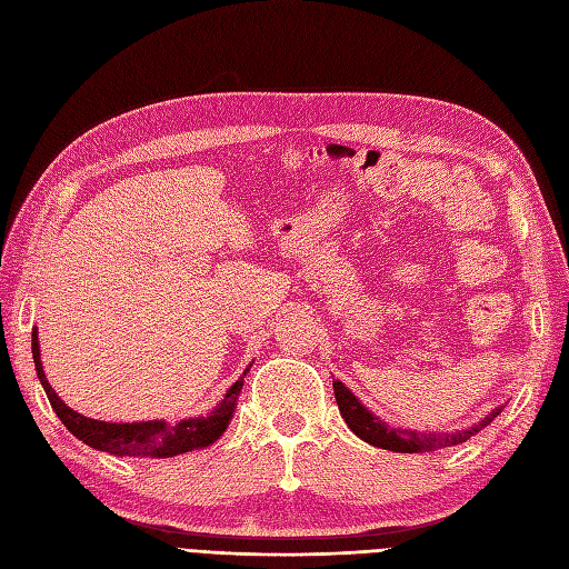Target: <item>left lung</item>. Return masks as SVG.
Segmentation results:
<instances>
[{"instance_id":"left-lung-1","label":"left lung","mask_w":569,"mask_h":569,"mask_svg":"<svg viewBox=\"0 0 569 569\" xmlns=\"http://www.w3.org/2000/svg\"><path fill=\"white\" fill-rule=\"evenodd\" d=\"M335 396H337V406L341 418L347 420L349 429L360 437L363 441L377 446V449H387V451H396V453H422V451H437V449H446V446H458L462 441H468L470 437H475L477 432H481L487 425L493 422L496 416H501L503 406L493 408L485 420H479L477 425L468 427V429H458V432H410V429H401V427H391L387 422H382L380 418H375L372 412L360 403L353 391L343 387L339 380H335Z\"/></svg>"}]
</instances>
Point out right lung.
Wrapping results in <instances>:
<instances>
[{
	"mask_svg": "<svg viewBox=\"0 0 569 569\" xmlns=\"http://www.w3.org/2000/svg\"><path fill=\"white\" fill-rule=\"evenodd\" d=\"M32 360H36V370L47 399L68 432L78 437L82 443L92 446L97 451H104L111 456H130V458H173L180 453L203 449V446H211L228 429L237 399H239V391L244 387V375H247L244 372L239 377V380L228 389L226 399H222L206 418H189L176 425H166L163 420L101 422V420L84 418L73 408H68L59 399L57 391L51 389V385L47 382V375L42 370L38 330H32Z\"/></svg>",
	"mask_w": 569,
	"mask_h": 569,
	"instance_id": "obj_1",
	"label": "right lung"
}]
</instances>
